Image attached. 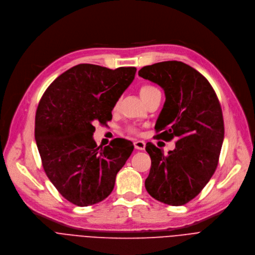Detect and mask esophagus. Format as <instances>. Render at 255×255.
I'll list each match as a JSON object with an SVG mask.
<instances>
[{
  "mask_svg": "<svg viewBox=\"0 0 255 255\" xmlns=\"http://www.w3.org/2000/svg\"><path fill=\"white\" fill-rule=\"evenodd\" d=\"M133 145L136 149H139V150H143L144 147H145V142L143 140H134L133 142Z\"/></svg>",
  "mask_w": 255,
  "mask_h": 255,
  "instance_id": "34e87169",
  "label": "esophagus"
}]
</instances>
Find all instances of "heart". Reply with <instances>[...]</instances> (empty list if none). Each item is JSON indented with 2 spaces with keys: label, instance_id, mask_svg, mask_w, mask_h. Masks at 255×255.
Wrapping results in <instances>:
<instances>
[{
  "label": "heart",
  "instance_id": "b5f03b06",
  "mask_svg": "<svg viewBox=\"0 0 255 255\" xmlns=\"http://www.w3.org/2000/svg\"><path fill=\"white\" fill-rule=\"evenodd\" d=\"M158 90H159V89H158L157 87H155L154 85L144 84V85H142V86L139 88V94H140L142 100L145 101L152 93H155V92L158 91ZM128 131L129 133H133V134H136V133L138 132L137 129H136L135 128H133V127H128Z\"/></svg>",
  "mask_w": 255,
  "mask_h": 255
}]
</instances>
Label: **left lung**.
I'll use <instances>...</instances> for the list:
<instances>
[{
  "label": "left lung",
  "instance_id": "left-lung-1",
  "mask_svg": "<svg viewBox=\"0 0 255 255\" xmlns=\"http://www.w3.org/2000/svg\"><path fill=\"white\" fill-rule=\"evenodd\" d=\"M138 75L165 90L155 138H177L167 156L154 143H146L151 166L145 189L165 204L185 205L206 186L218 166L224 138L219 99L204 76L181 61L147 65Z\"/></svg>",
  "mask_w": 255,
  "mask_h": 255
}]
</instances>
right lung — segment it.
I'll use <instances>...</instances> for the list:
<instances>
[{"instance_id": "add662e5", "label": "right lung", "mask_w": 255, "mask_h": 255, "mask_svg": "<svg viewBox=\"0 0 255 255\" xmlns=\"http://www.w3.org/2000/svg\"><path fill=\"white\" fill-rule=\"evenodd\" d=\"M135 67L115 70L78 64L58 76L42 95L35 117V139L48 179L72 204L105 200L133 150L115 138L97 146L93 124L112 121L117 101L134 78Z\"/></svg>"}]
</instances>
